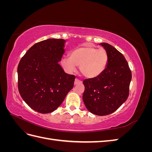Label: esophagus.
Instances as JSON below:
<instances>
[{
  "label": "esophagus",
  "mask_w": 152,
  "mask_h": 152,
  "mask_svg": "<svg viewBox=\"0 0 152 152\" xmlns=\"http://www.w3.org/2000/svg\"><path fill=\"white\" fill-rule=\"evenodd\" d=\"M82 82L81 80H79V79H75V82H74V84L76 85V84H81Z\"/></svg>",
  "instance_id": "1"
}]
</instances>
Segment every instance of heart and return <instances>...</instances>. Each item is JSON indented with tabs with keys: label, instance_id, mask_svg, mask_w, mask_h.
<instances>
[{
	"label": "heart",
	"instance_id": "b5f03b06",
	"mask_svg": "<svg viewBox=\"0 0 152 152\" xmlns=\"http://www.w3.org/2000/svg\"><path fill=\"white\" fill-rule=\"evenodd\" d=\"M108 61L107 50L98 49L86 44L72 50L70 58H62L61 65L70 72L75 71V66H79L82 75L87 78H94L105 70Z\"/></svg>",
	"mask_w": 152,
	"mask_h": 152
}]
</instances>
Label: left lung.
I'll return each instance as SVG.
<instances>
[{"label":"left lung","instance_id":"8db88e82","mask_svg":"<svg viewBox=\"0 0 152 152\" xmlns=\"http://www.w3.org/2000/svg\"><path fill=\"white\" fill-rule=\"evenodd\" d=\"M100 44L108 54L107 66L98 77L83 81V101L90 112L104 116L116 111L127 100L132 73L121 53L109 44Z\"/></svg>","mask_w":152,"mask_h":152}]
</instances>
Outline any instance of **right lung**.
I'll return each instance as SVG.
<instances>
[{"label": "right lung", "instance_id": "obj_1", "mask_svg": "<svg viewBox=\"0 0 152 152\" xmlns=\"http://www.w3.org/2000/svg\"><path fill=\"white\" fill-rule=\"evenodd\" d=\"M65 40L49 39L31 46L18 66V87L25 103L35 111H54L73 87L75 76L59 65Z\"/></svg>", "mask_w": 152, "mask_h": 152}]
</instances>
